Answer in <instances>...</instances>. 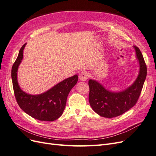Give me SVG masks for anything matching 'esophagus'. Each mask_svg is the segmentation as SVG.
<instances>
[{"label": "esophagus", "instance_id": "esophagus-1", "mask_svg": "<svg viewBox=\"0 0 156 156\" xmlns=\"http://www.w3.org/2000/svg\"><path fill=\"white\" fill-rule=\"evenodd\" d=\"M89 77V73L86 72V71H83V72H81L79 75V78L82 81H84L88 79Z\"/></svg>", "mask_w": 156, "mask_h": 156}]
</instances>
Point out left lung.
Segmentation results:
<instances>
[{
  "label": "left lung",
  "mask_w": 156,
  "mask_h": 156,
  "mask_svg": "<svg viewBox=\"0 0 156 156\" xmlns=\"http://www.w3.org/2000/svg\"><path fill=\"white\" fill-rule=\"evenodd\" d=\"M139 64V74L133 84L119 92L107 89L96 80L90 79L89 103L98 115L105 118L120 116L133 107L137 101L146 77L147 69L139 49L133 46Z\"/></svg>",
  "instance_id": "8db88e82"
}]
</instances>
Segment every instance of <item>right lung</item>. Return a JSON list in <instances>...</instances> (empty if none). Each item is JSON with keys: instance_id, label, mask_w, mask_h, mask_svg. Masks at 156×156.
Masks as SVG:
<instances>
[{"instance_id": "add662e5", "label": "right lung", "mask_w": 156, "mask_h": 156, "mask_svg": "<svg viewBox=\"0 0 156 156\" xmlns=\"http://www.w3.org/2000/svg\"><path fill=\"white\" fill-rule=\"evenodd\" d=\"M26 44L20 50L12 69V79L16 100L21 109L34 119L41 121H54L62 115L68 96L77 84L78 75L76 74L66 79L40 94L34 95L24 92L19 85L17 71L23 58V50Z\"/></svg>"}]
</instances>
